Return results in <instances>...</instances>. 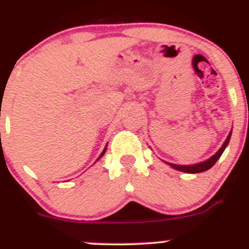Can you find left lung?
I'll return each mask as SVG.
<instances>
[{
  "mask_svg": "<svg viewBox=\"0 0 249 249\" xmlns=\"http://www.w3.org/2000/svg\"><path fill=\"white\" fill-rule=\"evenodd\" d=\"M230 139H231V132H230L229 136H227L226 141L224 142L222 147L220 148V150L217 151V152H216L213 157H210L209 160H206L205 162H201V163H198V164H193V166H179V164H173V163H168V164L171 167H173L174 169H178V171L185 172V173H200V172L208 171V169H210L211 167H213V164L216 163V161L220 159V156L222 155L224 150L226 148L227 143H229Z\"/></svg>",
  "mask_w": 249,
  "mask_h": 249,
  "instance_id": "obj_1",
  "label": "left lung"
}]
</instances>
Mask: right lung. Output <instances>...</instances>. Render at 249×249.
Masks as SVG:
<instances>
[{
    "mask_svg": "<svg viewBox=\"0 0 249 249\" xmlns=\"http://www.w3.org/2000/svg\"><path fill=\"white\" fill-rule=\"evenodd\" d=\"M106 150H107V147H106V148H104V150H103V152H102V153H101V156H99V157H98V160H99V159H101V157H102V156H103V155H104V152H106Z\"/></svg>",
    "mask_w": 249,
    "mask_h": 249,
    "instance_id": "1",
    "label": "right lung"
}]
</instances>
